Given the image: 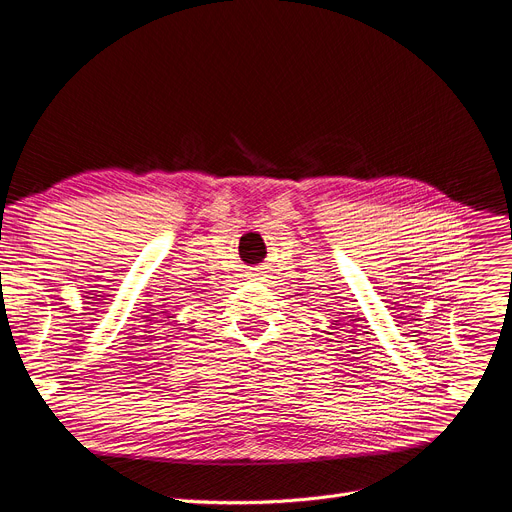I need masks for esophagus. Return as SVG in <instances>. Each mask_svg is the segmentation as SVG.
Here are the masks:
<instances>
[{
  "mask_svg": "<svg viewBox=\"0 0 512 512\" xmlns=\"http://www.w3.org/2000/svg\"><path fill=\"white\" fill-rule=\"evenodd\" d=\"M245 276H247L249 280H263L265 272H263V267H249V270L245 272Z\"/></svg>",
  "mask_w": 512,
  "mask_h": 512,
  "instance_id": "obj_1",
  "label": "esophagus"
}]
</instances>
